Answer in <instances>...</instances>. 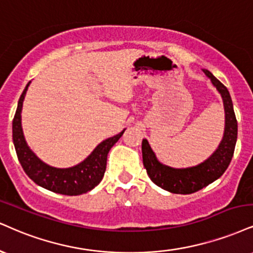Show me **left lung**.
I'll return each instance as SVG.
<instances>
[{
	"label": "left lung",
	"mask_w": 253,
	"mask_h": 253,
	"mask_svg": "<svg viewBox=\"0 0 253 253\" xmlns=\"http://www.w3.org/2000/svg\"><path fill=\"white\" fill-rule=\"evenodd\" d=\"M211 79L213 86L221 94L225 108V133L218 150L200 165L190 169H172L159 163L146 139L142 140V161L151 180L158 186L176 194H191L202 190L223 175L232 160L236 147L238 124L233 111L232 100L227 88L213 77L211 72L203 71Z\"/></svg>",
	"instance_id": "1"
}]
</instances>
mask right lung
Listing matches in <instances>:
<instances>
[{"mask_svg":"<svg viewBox=\"0 0 253 253\" xmlns=\"http://www.w3.org/2000/svg\"><path fill=\"white\" fill-rule=\"evenodd\" d=\"M29 84L30 82H28L22 95L20 96L13 120V141L21 166L35 184L47 188L51 192L65 194V196H79V194L87 193L102 180L106 171L108 152L123 136L125 129L113 138L102 141L86 160L77 166L71 169H55L45 165L29 150L21 126V111Z\"/></svg>","mask_w":253,"mask_h":253,"instance_id":"obj_1","label":"right lung"}]
</instances>
